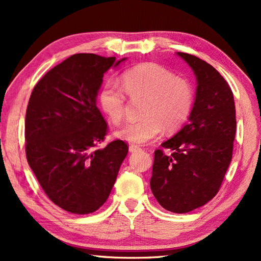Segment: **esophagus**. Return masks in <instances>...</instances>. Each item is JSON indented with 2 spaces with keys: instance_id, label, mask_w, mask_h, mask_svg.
Listing matches in <instances>:
<instances>
[{
  "instance_id": "obj_1",
  "label": "esophagus",
  "mask_w": 261,
  "mask_h": 261,
  "mask_svg": "<svg viewBox=\"0 0 261 261\" xmlns=\"http://www.w3.org/2000/svg\"><path fill=\"white\" fill-rule=\"evenodd\" d=\"M140 150H142V148H140V147L137 146V145H130V146H129V151L132 152V153L138 152V151H140Z\"/></svg>"
}]
</instances>
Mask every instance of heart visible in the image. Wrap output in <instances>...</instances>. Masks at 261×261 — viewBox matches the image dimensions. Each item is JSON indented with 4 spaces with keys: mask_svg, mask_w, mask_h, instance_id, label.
Here are the masks:
<instances>
[{
    "mask_svg": "<svg viewBox=\"0 0 261 261\" xmlns=\"http://www.w3.org/2000/svg\"><path fill=\"white\" fill-rule=\"evenodd\" d=\"M123 87L107 80L98 94L102 110L114 124L125 115V92L131 98H144L142 119L127 123L116 132L118 138L132 144H145L155 139L164 127L173 132L184 125L192 111L194 94L187 80L154 63H142L126 69Z\"/></svg>",
    "mask_w": 261,
    "mask_h": 261,
    "instance_id": "1",
    "label": "heart"
}]
</instances>
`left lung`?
<instances>
[{
	"mask_svg": "<svg viewBox=\"0 0 261 261\" xmlns=\"http://www.w3.org/2000/svg\"><path fill=\"white\" fill-rule=\"evenodd\" d=\"M176 55L196 76L195 102L189 122L154 151L150 186L163 208L185 214L204 205L221 188L232 158L236 108L232 90L212 65L188 53Z\"/></svg>",
	"mask_w": 261,
	"mask_h": 261,
	"instance_id": "obj_1",
	"label": "left lung"
}]
</instances>
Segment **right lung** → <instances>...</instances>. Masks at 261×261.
<instances>
[{
  "label": "right lung",
  "mask_w": 261,
  "mask_h": 261,
  "mask_svg": "<svg viewBox=\"0 0 261 261\" xmlns=\"http://www.w3.org/2000/svg\"><path fill=\"white\" fill-rule=\"evenodd\" d=\"M124 59L77 53L45 74L25 115V153L39 185L66 212H96L109 197L129 152L123 140L96 148L108 124L96 107L103 75Z\"/></svg>",
  "instance_id": "add662e5"
}]
</instances>
